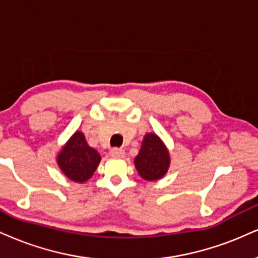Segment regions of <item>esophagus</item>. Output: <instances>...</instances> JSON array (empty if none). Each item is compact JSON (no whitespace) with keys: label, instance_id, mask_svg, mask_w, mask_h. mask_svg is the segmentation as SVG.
Listing matches in <instances>:
<instances>
[{"label":"esophagus","instance_id":"1","mask_svg":"<svg viewBox=\"0 0 258 258\" xmlns=\"http://www.w3.org/2000/svg\"><path fill=\"white\" fill-rule=\"evenodd\" d=\"M110 155L113 158H124L125 155V152L122 148H112L110 151Z\"/></svg>","mask_w":258,"mask_h":258}]
</instances>
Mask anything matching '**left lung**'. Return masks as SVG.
I'll return each instance as SVG.
<instances>
[{"label":"left lung","instance_id":"1","mask_svg":"<svg viewBox=\"0 0 258 258\" xmlns=\"http://www.w3.org/2000/svg\"><path fill=\"white\" fill-rule=\"evenodd\" d=\"M135 166L140 176L146 180L160 179L170 166V155L161 140L155 134H147L142 142Z\"/></svg>","mask_w":258,"mask_h":258}]
</instances>
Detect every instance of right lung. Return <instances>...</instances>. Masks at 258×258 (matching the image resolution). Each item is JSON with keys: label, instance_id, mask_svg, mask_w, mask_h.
<instances>
[{"label": "right lung", "instance_id": "1", "mask_svg": "<svg viewBox=\"0 0 258 258\" xmlns=\"http://www.w3.org/2000/svg\"><path fill=\"white\" fill-rule=\"evenodd\" d=\"M57 163L69 179L84 183L93 176L100 155L87 145L82 133L76 132L58 154Z\"/></svg>", "mask_w": 258, "mask_h": 258}]
</instances>
